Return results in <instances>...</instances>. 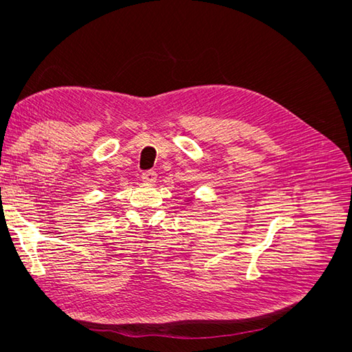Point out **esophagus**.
I'll return each instance as SVG.
<instances>
[{
	"mask_svg": "<svg viewBox=\"0 0 352 352\" xmlns=\"http://www.w3.org/2000/svg\"><path fill=\"white\" fill-rule=\"evenodd\" d=\"M142 180L146 184H154L157 180V173L154 172V170H146V172L142 173Z\"/></svg>",
	"mask_w": 352,
	"mask_h": 352,
	"instance_id": "1",
	"label": "esophagus"
}]
</instances>
